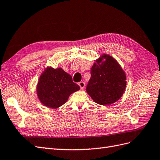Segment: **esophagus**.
<instances>
[{
    "instance_id": "34e87169",
    "label": "esophagus",
    "mask_w": 160,
    "mask_h": 160,
    "mask_svg": "<svg viewBox=\"0 0 160 160\" xmlns=\"http://www.w3.org/2000/svg\"><path fill=\"white\" fill-rule=\"evenodd\" d=\"M78 85H79V87H80L81 90H83L85 87V83L84 82H80L78 83Z\"/></svg>"
}]
</instances>
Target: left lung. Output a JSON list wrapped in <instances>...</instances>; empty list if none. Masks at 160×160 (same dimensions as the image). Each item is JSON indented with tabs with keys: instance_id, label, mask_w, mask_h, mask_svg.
Segmentation results:
<instances>
[{
	"instance_id": "obj_1",
	"label": "left lung",
	"mask_w": 160,
	"mask_h": 160,
	"mask_svg": "<svg viewBox=\"0 0 160 160\" xmlns=\"http://www.w3.org/2000/svg\"><path fill=\"white\" fill-rule=\"evenodd\" d=\"M87 92L95 103L108 105L119 100L124 92L126 76L113 57L103 54L91 69Z\"/></svg>"
}]
</instances>
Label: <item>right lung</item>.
Instances as JSON below:
<instances>
[{
	"label": "right lung",
	"instance_id": "1",
	"mask_svg": "<svg viewBox=\"0 0 160 160\" xmlns=\"http://www.w3.org/2000/svg\"><path fill=\"white\" fill-rule=\"evenodd\" d=\"M80 88L62 68L47 67L40 76L36 92L44 105L55 109L66 103L69 95Z\"/></svg>",
	"mask_w": 160,
	"mask_h": 160
}]
</instances>
